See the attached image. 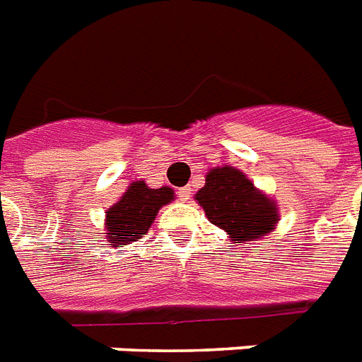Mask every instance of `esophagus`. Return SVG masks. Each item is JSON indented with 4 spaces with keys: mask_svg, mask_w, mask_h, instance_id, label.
Returning <instances> with one entry per match:
<instances>
[{
    "mask_svg": "<svg viewBox=\"0 0 362 362\" xmlns=\"http://www.w3.org/2000/svg\"><path fill=\"white\" fill-rule=\"evenodd\" d=\"M190 194H192V188H190V185H188V187L179 188L177 196H179V199H181V202H188V199H190Z\"/></svg>",
    "mask_w": 362,
    "mask_h": 362,
    "instance_id": "obj_1",
    "label": "esophagus"
}]
</instances>
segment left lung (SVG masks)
I'll list each match as a JSON object with an SVG mask.
<instances>
[{
    "label": "left lung",
    "instance_id": "1",
    "mask_svg": "<svg viewBox=\"0 0 362 362\" xmlns=\"http://www.w3.org/2000/svg\"><path fill=\"white\" fill-rule=\"evenodd\" d=\"M194 199L209 222L228 233L233 244L267 237L279 222L276 202L229 164L211 170Z\"/></svg>",
    "mask_w": 362,
    "mask_h": 362
}]
</instances>
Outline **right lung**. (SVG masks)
<instances>
[{
    "label": "right lung",
    "instance_id": "right-lung-1",
    "mask_svg": "<svg viewBox=\"0 0 362 362\" xmlns=\"http://www.w3.org/2000/svg\"><path fill=\"white\" fill-rule=\"evenodd\" d=\"M174 198L170 187L149 188L144 181H133L120 202L107 209L105 235L109 246L122 247L144 237L159 209Z\"/></svg>",
    "mask_w": 362,
    "mask_h": 362
}]
</instances>
